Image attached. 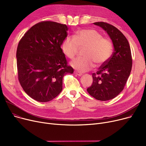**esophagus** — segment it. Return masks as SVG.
I'll use <instances>...</instances> for the list:
<instances>
[{
	"label": "esophagus",
	"mask_w": 146,
	"mask_h": 146,
	"mask_svg": "<svg viewBox=\"0 0 146 146\" xmlns=\"http://www.w3.org/2000/svg\"><path fill=\"white\" fill-rule=\"evenodd\" d=\"M74 73L75 74L77 75V76H82V73H80V72H77V71H74Z\"/></svg>",
	"instance_id": "esophagus-1"
}]
</instances>
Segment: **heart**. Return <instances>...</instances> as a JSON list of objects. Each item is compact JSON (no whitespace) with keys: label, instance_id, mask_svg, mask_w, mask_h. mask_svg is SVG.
Segmentation results:
<instances>
[{"label":"heart","instance_id":"obj_1","mask_svg":"<svg viewBox=\"0 0 146 146\" xmlns=\"http://www.w3.org/2000/svg\"><path fill=\"white\" fill-rule=\"evenodd\" d=\"M86 46L85 57H78L72 61L71 65L80 72L90 70L95 66L101 65L111 57L113 45L108 38L94 29H83L76 31L73 36H67L61 44V49L69 58L73 59L79 47Z\"/></svg>","mask_w":146,"mask_h":146}]
</instances>
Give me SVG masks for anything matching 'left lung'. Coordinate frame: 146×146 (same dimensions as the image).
Masks as SVG:
<instances>
[{
  "mask_svg": "<svg viewBox=\"0 0 146 146\" xmlns=\"http://www.w3.org/2000/svg\"><path fill=\"white\" fill-rule=\"evenodd\" d=\"M94 24L106 31L114 47L110 59L92 73L93 83L87 89L90 95L105 101L116 97L124 89L132 68L131 52L126 37L116 27L104 22Z\"/></svg>",
  "mask_w": 146,
  "mask_h": 146,
  "instance_id": "1",
  "label": "left lung"
}]
</instances>
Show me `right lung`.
I'll list each match as a JSON object with an SVG mask.
<instances>
[{
	"instance_id": "obj_1",
	"label": "right lung",
	"mask_w": 146,
	"mask_h": 146,
	"mask_svg": "<svg viewBox=\"0 0 146 146\" xmlns=\"http://www.w3.org/2000/svg\"><path fill=\"white\" fill-rule=\"evenodd\" d=\"M68 29L65 24L42 21L31 28L19 42L18 80L27 94L36 101L55 98L62 90L64 76L73 73L61 48Z\"/></svg>"
}]
</instances>
